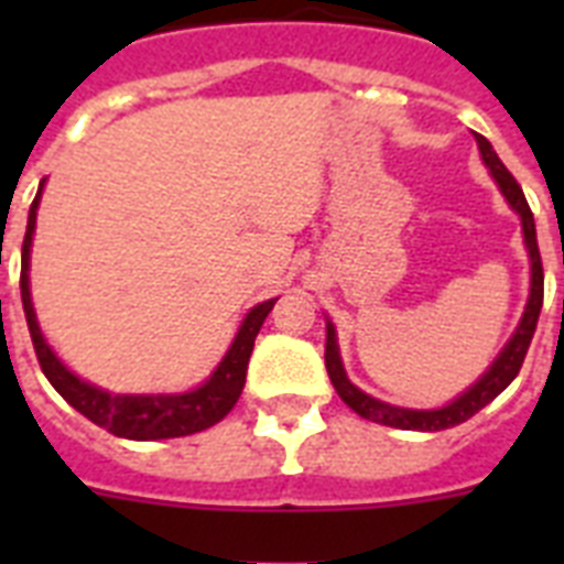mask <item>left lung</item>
<instances>
[{
  "instance_id": "8db88e82",
  "label": "left lung",
  "mask_w": 564,
  "mask_h": 564,
  "mask_svg": "<svg viewBox=\"0 0 564 564\" xmlns=\"http://www.w3.org/2000/svg\"><path fill=\"white\" fill-rule=\"evenodd\" d=\"M477 140V149H480V158L486 163V170L491 172V178L498 184V189L503 193L507 204L518 213L521 219V234H524L527 257H530V295H527L524 316L518 322L516 334L509 336V343L503 345V351L495 357L489 369L482 371V377L474 386H468L459 398H454L445 406L438 410H406V406H394V403L377 401L369 392H362L360 386H354L348 380V371L343 366V354H339V343H336V327L334 322L327 318V343H325V366L327 375H330V383L339 392L348 406H351L357 415L375 421V424H386V427L398 430H421V433H433V430H447L463 424L480 412L486 403H491L503 389H507L512 380L521 371V362L527 357V348L533 343L535 325H539V313H542L544 301V272H542V254H539V239H535V221L533 210L524 198V189L518 187V181L509 175V170L500 163L498 152L491 149V143L486 137L474 134Z\"/></svg>"
}]
</instances>
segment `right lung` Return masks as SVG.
Wrapping results in <instances>:
<instances>
[{
  "mask_svg": "<svg viewBox=\"0 0 564 564\" xmlns=\"http://www.w3.org/2000/svg\"><path fill=\"white\" fill-rule=\"evenodd\" d=\"M43 184H40L34 202L29 210V225H25V239H22V272H20V292H22V310H25V322H29L31 343L37 351L40 369L48 377V383L55 386L57 394L64 398L73 410H78L84 419L99 424L108 433L119 438H134V442H154V438H178L189 433H202L213 427L234 410V403L242 394L248 371V357L254 351V339L263 327L265 316L272 313L274 301L269 299L257 304L246 313L239 322V330L234 343L219 360V366L210 371V377L198 383L189 392H170V394H117L101 389V386L82 380V377L69 371L64 360L52 351L46 336L37 325V313L31 304V281H29V263H31V239L37 228V207Z\"/></svg>",
  "mask_w": 564,
  "mask_h": 564,
  "instance_id": "1",
  "label": "right lung"
}]
</instances>
